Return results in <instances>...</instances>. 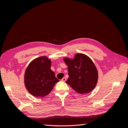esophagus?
I'll return each instance as SVG.
<instances>
[{
  "label": "esophagus",
  "mask_w": 128,
  "mask_h": 128,
  "mask_svg": "<svg viewBox=\"0 0 128 128\" xmlns=\"http://www.w3.org/2000/svg\"><path fill=\"white\" fill-rule=\"evenodd\" d=\"M66 80H67V79H66V77H64V78H62V79L61 80L62 81V82H66Z\"/></svg>",
  "instance_id": "esophagus-1"
}]
</instances>
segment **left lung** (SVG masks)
<instances>
[{
  "label": "left lung",
  "mask_w": 128,
  "mask_h": 128,
  "mask_svg": "<svg viewBox=\"0 0 128 128\" xmlns=\"http://www.w3.org/2000/svg\"><path fill=\"white\" fill-rule=\"evenodd\" d=\"M64 61L68 66L69 75L66 83L80 94H88L94 90L98 82V72L90 58L77 53L73 59L64 58Z\"/></svg>",
  "instance_id": "1"
}]
</instances>
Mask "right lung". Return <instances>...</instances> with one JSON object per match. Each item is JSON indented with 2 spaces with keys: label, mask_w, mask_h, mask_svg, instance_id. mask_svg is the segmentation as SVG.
I'll list each match as a JSON object with an SVG mask.
<instances>
[{
  "label": "right lung",
  "mask_w": 128,
  "mask_h": 128,
  "mask_svg": "<svg viewBox=\"0 0 128 128\" xmlns=\"http://www.w3.org/2000/svg\"><path fill=\"white\" fill-rule=\"evenodd\" d=\"M51 59L42 56L31 61L26 69L24 77L25 86L35 97L47 96L59 81L51 69Z\"/></svg>",
  "instance_id": "add662e5"
}]
</instances>
